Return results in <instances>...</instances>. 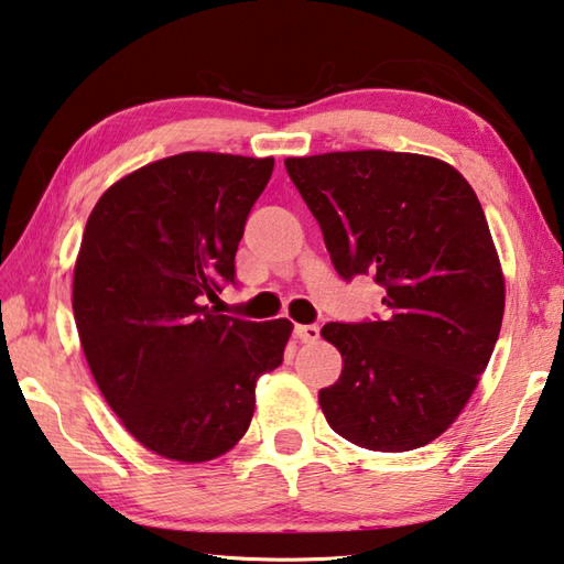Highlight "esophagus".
Masks as SVG:
<instances>
[{
    "label": "esophagus",
    "instance_id": "34e87169",
    "mask_svg": "<svg viewBox=\"0 0 564 564\" xmlns=\"http://www.w3.org/2000/svg\"><path fill=\"white\" fill-rule=\"evenodd\" d=\"M294 334L302 344H314L318 338V326L316 324H300V326H294Z\"/></svg>",
    "mask_w": 564,
    "mask_h": 564
}]
</instances>
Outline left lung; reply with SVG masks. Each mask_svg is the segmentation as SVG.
I'll return each mask as SVG.
<instances>
[{
  "label": "left lung",
  "mask_w": 564,
  "mask_h": 564,
  "mask_svg": "<svg viewBox=\"0 0 564 564\" xmlns=\"http://www.w3.org/2000/svg\"><path fill=\"white\" fill-rule=\"evenodd\" d=\"M344 280L370 274L382 316L322 328L344 370L318 405L373 452L424 447L469 402L494 354L506 286L484 208L440 159L332 152L284 159Z\"/></svg>",
  "instance_id": "obj_1"
}]
</instances>
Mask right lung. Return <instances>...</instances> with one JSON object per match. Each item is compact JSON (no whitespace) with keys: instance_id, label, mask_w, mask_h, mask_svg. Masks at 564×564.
Listing matches in <instances>:
<instances>
[{"instance_id":"right-lung-1","label":"right lung","mask_w":564,"mask_h":564,"mask_svg":"<svg viewBox=\"0 0 564 564\" xmlns=\"http://www.w3.org/2000/svg\"><path fill=\"white\" fill-rule=\"evenodd\" d=\"M274 159L184 152L137 169L95 204L73 272L85 360L127 432L198 464L236 447L254 382L282 364L292 322H248L208 302L236 282V252Z\"/></svg>"}]
</instances>
